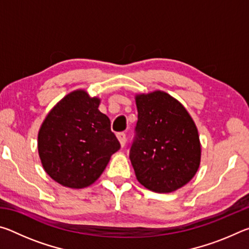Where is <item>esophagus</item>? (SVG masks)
<instances>
[{
  "instance_id": "obj_1",
  "label": "esophagus",
  "mask_w": 249,
  "mask_h": 249,
  "mask_svg": "<svg viewBox=\"0 0 249 249\" xmlns=\"http://www.w3.org/2000/svg\"><path fill=\"white\" fill-rule=\"evenodd\" d=\"M117 138H119L121 146L124 147L125 144H126V134L125 133H119V134H117Z\"/></svg>"
}]
</instances>
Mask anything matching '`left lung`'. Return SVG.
Here are the masks:
<instances>
[{
    "instance_id": "8db88e82",
    "label": "left lung",
    "mask_w": 249,
    "mask_h": 249,
    "mask_svg": "<svg viewBox=\"0 0 249 249\" xmlns=\"http://www.w3.org/2000/svg\"><path fill=\"white\" fill-rule=\"evenodd\" d=\"M138 120L129 146L137 180L159 193L176 191L196 174L201 145L182 104L161 91L136 96Z\"/></svg>"
}]
</instances>
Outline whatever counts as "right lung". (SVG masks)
<instances>
[{
    "label": "right lung",
    "instance_id": "obj_1",
    "mask_svg": "<svg viewBox=\"0 0 249 249\" xmlns=\"http://www.w3.org/2000/svg\"><path fill=\"white\" fill-rule=\"evenodd\" d=\"M100 100L82 90L71 92L46 117L38 133L45 171L65 187L81 189L94 182L121 148Z\"/></svg>",
    "mask_w": 249,
    "mask_h": 249
}]
</instances>
